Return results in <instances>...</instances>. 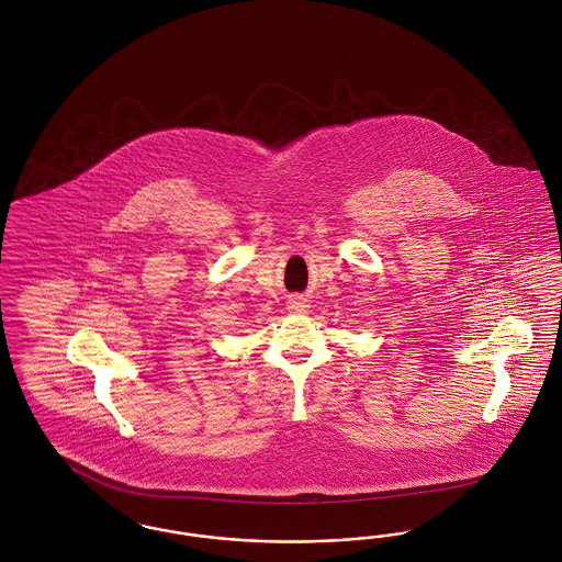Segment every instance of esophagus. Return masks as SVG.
I'll return each instance as SVG.
<instances>
[{"label": "esophagus", "mask_w": 562, "mask_h": 562, "mask_svg": "<svg viewBox=\"0 0 562 562\" xmlns=\"http://www.w3.org/2000/svg\"><path fill=\"white\" fill-rule=\"evenodd\" d=\"M310 305H307V299H303L301 294H293L291 299H289V310L291 312H305Z\"/></svg>", "instance_id": "34e87169"}]
</instances>
